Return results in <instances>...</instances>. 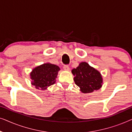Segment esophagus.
I'll return each mask as SVG.
<instances>
[{
	"mask_svg": "<svg viewBox=\"0 0 132 132\" xmlns=\"http://www.w3.org/2000/svg\"><path fill=\"white\" fill-rule=\"evenodd\" d=\"M63 68H64V70H65V71H69L70 70V67L68 65H64Z\"/></svg>",
	"mask_w": 132,
	"mask_h": 132,
	"instance_id": "34e87169",
	"label": "esophagus"
}]
</instances>
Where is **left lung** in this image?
Segmentation results:
<instances>
[{
	"instance_id": "obj_1",
	"label": "left lung",
	"mask_w": 132,
	"mask_h": 132,
	"mask_svg": "<svg viewBox=\"0 0 132 132\" xmlns=\"http://www.w3.org/2000/svg\"><path fill=\"white\" fill-rule=\"evenodd\" d=\"M76 85L83 93H91L102 87L103 78L98 70L92 67L88 63L82 62L76 68L72 70Z\"/></svg>"
}]
</instances>
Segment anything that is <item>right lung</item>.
<instances>
[{
  "label": "right lung",
  "instance_id": "1",
  "mask_svg": "<svg viewBox=\"0 0 132 132\" xmlns=\"http://www.w3.org/2000/svg\"><path fill=\"white\" fill-rule=\"evenodd\" d=\"M60 68L56 65L46 63L38 66L32 70L30 74L32 85L37 89H46L56 82Z\"/></svg>",
  "mask_w": 132,
  "mask_h": 132
}]
</instances>
